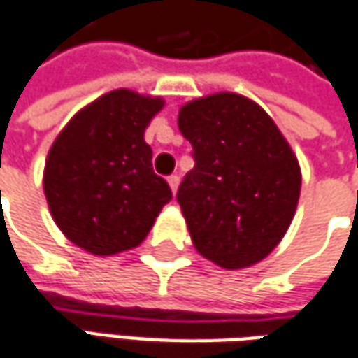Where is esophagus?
I'll return each mask as SVG.
<instances>
[{"mask_svg": "<svg viewBox=\"0 0 358 358\" xmlns=\"http://www.w3.org/2000/svg\"><path fill=\"white\" fill-rule=\"evenodd\" d=\"M168 184H170V190L176 194V190H178V184H180L178 174H172V176H168Z\"/></svg>", "mask_w": 358, "mask_h": 358, "instance_id": "34e87169", "label": "esophagus"}]
</instances>
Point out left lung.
<instances>
[{"mask_svg": "<svg viewBox=\"0 0 358 358\" xmlns=\"http://www.w3.org/2000/svg\"><path fill=\"white\" fill-rule=\"evenodd\" d=\"M178 127L194 168L176 200L196 250L224 269L257 264L285 236L299 200L289 144L262 106L236 93L182 106Z\"/></svg>", "mask_w": 358, "mask_h": 358, "instance_id": "left-lung-1", "label": "left lung"}]
</instances>
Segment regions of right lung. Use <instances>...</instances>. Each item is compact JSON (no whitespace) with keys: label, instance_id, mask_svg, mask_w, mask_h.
Segmentation results:
<instances>
[{"label":"right lung","instance_id":"right-lung-1","mask_svg":"<svg viewBox=\"0 0 358 358\" xmlns=\"http://www.w3.org/2000/svg\"><path fill=\"white\" fill-rule=\"evenodd\" d=\"M160 108V99L110 91L71 118L49 150L43 188L51 216L89 253L136 248L172 200L144 142V130Z\"/></svg>","mask_w":358,"mask_h":358}]
</instances>
